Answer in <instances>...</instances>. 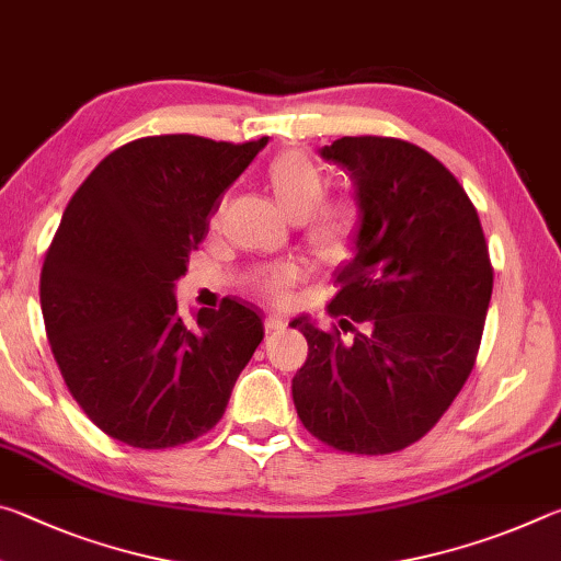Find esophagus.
<instances>
[{
  "label": "esophagus",
  "mask_w": 561,
  "mask_h": 561,
  "mask_svg": "<svg viewBox=\"0 0 561 561\" xmlns=\"http://www.w3.org/2000/svg\"><path fill=\"white\" fill-rule=\"evenodd\" d=\"M284 327H287V321L277 314H267V319H264V329H267L270 334H277V331H282Z\"/></svg>",
  "instance_id": "34e87169"
}]
</instances>
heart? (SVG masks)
<instances>
[{
  "mask_svg": "<svg viewBox=\"0 0 561 561\" xmlns=\"http://www.w3.org/2000/svg\"><path fill=\"white\" fill-rule=\"evenodd\" d=\"M270 185L274 197L291 220H307L309 242L319 252H336L351 230V207L346 203H321L324 197V173L314 160L297 153H282L270 165ZM301 279L299 264L282 262L260 272L257 289L274 301H284L289 289Z\"/></svg>",
  "mask_w": 561,
  "mask_h": 561,
  "instance_id": "b5f03b06",
  "label": "heart"
}]
</instances>
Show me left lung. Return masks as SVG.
<instances>
[{"label": "left lung", "instance_id": "8db88e82", "mask_svg": "<svg viewBox=\"0 0 561 561\" xmlns=\"http://www.w3.org/2000/svg\"><path fill=\"white\" fill-rule=\"evenodd\" d=\"M319 156L346 170L358 207L329 304L352 339L304 314L289 321L309 344L294 408L331 448L396 453L440 421L472 371L492 297L485 234L462 185L423 148L346 136Z\"/></svg>", "mask_w": 561, "mask_h": 561}]
</instances>
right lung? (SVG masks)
<instances>
[{"label":"right lung","mask_w":561,"mask_h":561,"mask_svg":"<svg viewBox=\"0 0 561 561\" xmlns=\"http://www.w3.org/2000/svg\"><path fill=\"white\" fill-rule=\"evenodd\" d=\"M267 140L138 138L66 207L42 270L44 327L76 403L111 438L144 450L201 438L264 339L262 311L237 299L185 327L175 282Z\"/></svg>","instance_id":"1"}]
</instances>
